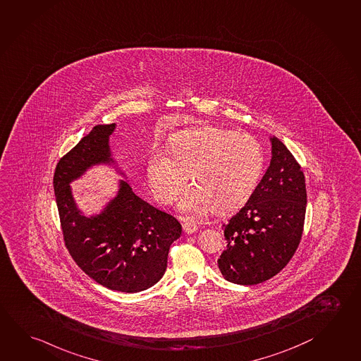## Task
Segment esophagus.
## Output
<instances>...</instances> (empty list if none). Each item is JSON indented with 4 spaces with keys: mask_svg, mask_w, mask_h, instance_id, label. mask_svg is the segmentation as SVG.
Here are the masks:
<instances>
[{
    "mask_svg": "<svg viewBox=\"0 0 361 361\" xmlns=\"http://www.w3.org/2000/svg\"><path fill=\"white\" fill-rule=\"evenodd\" d=\"M197 225L195 223H192V221H184L183 223V230L187 233V234H193V233H196Z\"/></svg>",
    "mask_w": 361,
    "mask_h": 361,
    "instance_id": "esophagus-1",
    "label": "esophagus"
}]
</instances>
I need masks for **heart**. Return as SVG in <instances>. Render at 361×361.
<instances>
[{"instance_id":"heart-1","label":"heart","mask_w":361,"mask_h":361,"mask_svg":"<svg viewBox=\"0 0 361 361\" xmlns=\"http://www.w3.org/2000/svg\"><path fill=\"white\" fill-rule=\"evenodd\" d=\"M171 155L151 152V192L157 202L171 204L190 174L195 184L184 190L178 207L195 216L214 207L221 212L239 207L250 198L262 171V150L256 138L215 127L178 135L171 141Z\"/></svg>"}]
</instances>
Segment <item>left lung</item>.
I'll return each mask as SVG.
<instances>
[{
	"label": "left lung",
	"instance_id": "8db88e82",
	"mask_svg": "<svg viewBox=\"0 0 361 361\" xmlns=\"http://www.w3.org/2000/svg\"><path fill=\"white\" fill-rule=\"evenodd\" d=\"M272 157L247 204L224 225L226 250L217 259L221 275L239 285H257L277 275L302 239L307 188L295 157L271 137Z\"/></svg>",
	"mask_w": 361,
	"mask_h": 361
}]
</instances>
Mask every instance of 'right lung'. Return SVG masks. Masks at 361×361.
<instances>
[{
    "label": "right lung",
    "mask_w": 361,
    "mask_h": 361,
    "mask_svg": "<svg viewBox=\"0 0 361 361\" xmlns=\"http://www.w3.org/2000/svg\"><path fill=\"white\" fill-rule=\"evenodd\" d=\"M116 123L98 125L59 159L53 188L66 248L80 269L105 288L138 293L157 283L166 269L171 243L182 235L177 219L135 195L126 180L97 216L81 215L70 183L87 168L111 163L109 136Z\"/></svg>",
    "instance_id": "right-lung-1"
}]
</instances>
